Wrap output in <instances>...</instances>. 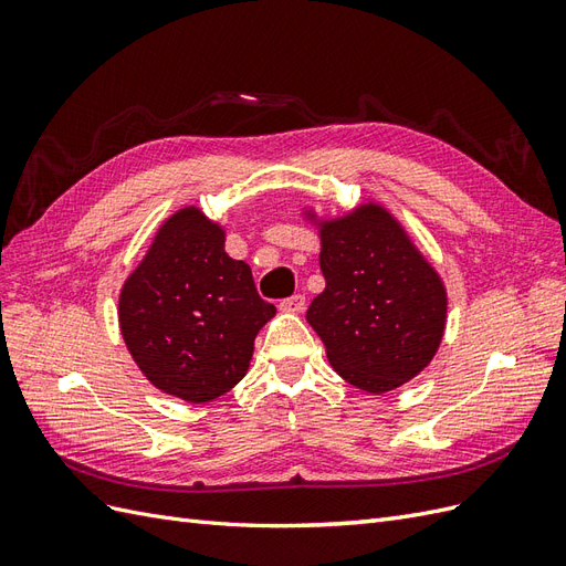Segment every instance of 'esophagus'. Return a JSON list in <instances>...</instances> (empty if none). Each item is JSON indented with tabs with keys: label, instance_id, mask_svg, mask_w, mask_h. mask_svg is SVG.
<instances>
[{
	"label": "esophagus",
	"instance_id": "esophagus-1",
	"mask_svg": "<svg viewBox=\"0 0 566 566\" xmlns=\"http://www.w3.org/2000/svg\"><path fill=\"white\" fill-rule=\"evenodd\" d=\"M304 295H293V297H287V300H283L281 302V312H285V314H300V312H304Z\"/></svg>",
	"mask_w": 566,
	"mask_h": 566
}]
</instances>
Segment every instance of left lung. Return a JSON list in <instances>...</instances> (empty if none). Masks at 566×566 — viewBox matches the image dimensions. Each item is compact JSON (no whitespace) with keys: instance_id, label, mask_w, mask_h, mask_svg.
<instances>
[{"instance_id":"8db88e82","label":"left lung","mask_w":566,"mask_h":566,"mask_svg":"<svg viewBox=\"0 0 566 566\" xmlns=\"http://www.w3.org/2000/svg\"><path fill=\"white\" fill-rule=\"evenodd\" d=\"M318 227L325 290L306 310L325 356L349 385L385 394L413 380L447 331L449 297L437 269L380 202H361Z\"/></svg>"}]
</instances>
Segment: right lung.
<instances>
[{
  "label": "right lung",
  "instance_id": "obj_1",
  "mask_svg": "<svg viewBox=\"0 0 566 566\" xmlns=\"http://www.w3.org/2000/svg\"><path fill=\"white\" fill-rule=\"evenodd\" d=\"M224 241V227L186 205L163 221L119 290V333L134 364L188 403H208L245 378L254 337L276 314Z\"/></svg>",
  "mask_w": 566,
  "mask_h": 566
}]
</instances>
